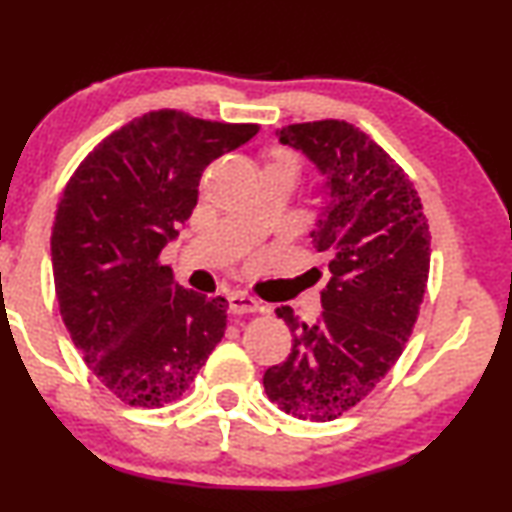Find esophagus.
Returning a JSON list of instances; mask_svg holds the SVG:
<instances>
[{"label":"esophagus","instance_id":"34e87169","mask_svg":"<svg viewBox=\"0 0 512 512\" xmlns=\"http://www.w3.org/2000/svg\"><path fill=\"white\" fill-rule=\"evenodd\" d=\"M229 308H232V313L243 315V313L262 311V304H259L257 299H253L246 292H234L232 297H229Z\"/></svg>","mask_w":512,"mask_h":512}]
</instances>
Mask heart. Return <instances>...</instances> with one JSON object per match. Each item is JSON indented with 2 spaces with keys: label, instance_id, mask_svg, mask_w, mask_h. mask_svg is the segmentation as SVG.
Masks as SVG:
<instances>
[{
  "label": "heart",
  "instance_id": "1",
  "mask_svg": "<svg viewBox=\"0 0 512 512\" xmlns=\"http://www.w3.org/2000/svg\"><path fill=\"white\" fill-rule=\"evenodd\" d=\"M273 164H294V167H297V160H294L292 155L280 153V155H276V160H273Z\"/></svg>",
  "mask_w": 512,
  "mask_h": 512
}]
</instances>
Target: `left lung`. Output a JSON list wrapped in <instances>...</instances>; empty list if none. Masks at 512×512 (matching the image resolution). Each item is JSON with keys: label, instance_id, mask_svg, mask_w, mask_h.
<instances>
[{"label": "left lung", "instance_id": "8db88e82", "mask_svg": "<svg viewBox=\"0 0 512 512\" xmlns=\"http://www.w3.org/2000/svg\"><path fill=\"white\" fill-rule=\"evenodd\" d=\"M280 143L311 160L329 204L313 246L329 259L318 322L290 327L292 352L264 373V390L299 420L329 422L348 413L397 364L427 290L431 236L413 181L369 134L345 120L287 125Z\"/></svg>", "mask_w": 512, "mask_h": 512}]
</instances>
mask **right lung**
Segmentation results:
<instances>
[{
    "instance_id": "add662e5",
    "label": "right lung",
    "mask_w": 512,
    "mask_h": 512,
    "mask_svg": "<svg viewBox=\"0 0 512 512\" xmlns=\"http://www.w3.org/2000/svg\"><path fill=\"white\" fill-rule=\"evenodd\" d=\"M257 132L150 111L106 136L64 187L50 236L57 304L88 369L129 406L181 399L225 336L227 299L185 290L160 253L208 164Z\"/></svg>"
}]
</instances>
